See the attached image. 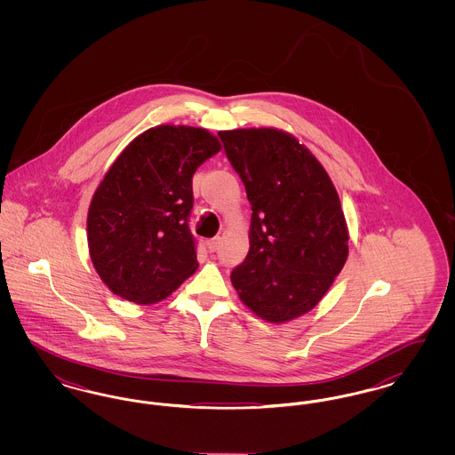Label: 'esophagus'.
<instances>
[{
  "mask_svg": "<svg viewBox=\"0 0 455 455\" xmlns=\"http://www.w3.org/2000/svg\"><path fill=\"white\" fill-rule=\"evenodd\" d=\"M220 245H221V237L212 238V240L208 242V249H210L212 252H217L218 249H220Z\"/></svg>",
  "mask_w": 455,
  "mask_h": 455,
  "instance_id": "34e87169",
  "label": "esophagus"
}]
</instances>
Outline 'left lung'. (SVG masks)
<instances>
[{
	"label": "left lung",
	"instance_id": "obj_1",
	"mask_svg": "<svg viewBox=\"0 0 455 455\" xmlns=\"http://www.w3.org/2000/svg\"><path fill=\"white\" fill-rule=\"evenodd\" d=\"M218 136L252 206L251 247L232 271V284L267 323L300 317L321 302L347 262V220L336 188L319 160L284 131Z\"/></svg>",
	"mask_w": 455,
	"mask_h": 455
}]
</instances>
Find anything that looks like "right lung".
<instances>
[{
    "instance_id": "add662e5",
    "label": "right lung",
    "mask_w": 455,
    "mask_h": 455,
    "mask_svg": "<svg viewBox=\"0 0 455 455\" xmlns=\"http://www.w3.org/2000/svg\"><path fill=\"white\" fill-rule=\"evenodd\" d=\"M218 152L210 131L165 124L136 136L116 158L87 218L90 259L110 291L148 305L195 273L193 175Z\"/></svg>"
}]
</instances>
